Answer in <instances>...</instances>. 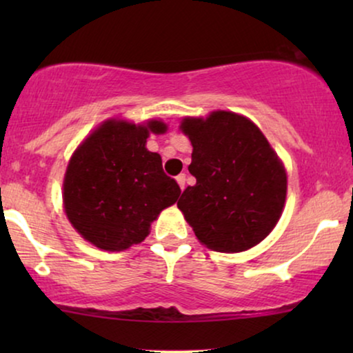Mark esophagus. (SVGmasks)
Returning <instances> with one entry per match:
<instances>
[{"instance_id": "obj_1", "label": "esophagus", "mask_w": 353, "mask_h": 353, "mask_svg": "<svg viewBox=\"0 0 353 353\" xmlns=\"http://www.w3.org/2000/svg\"><path fill=\"white\" fill-rule=\"evenodd\" d=\"M176 183H178V186L181 188V190H185V185H186V175H185V173H181V175L176 176Z\"/></svg>"}]
</instances>
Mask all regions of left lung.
<instances>
[{
  "label": "left lung",
  "mask_w": 353,
  "mask_h": 353,
  "mask_svg": "<svg viewBox=\"0 0 353 353\" xmlns=\"http://www.w3.org/2000/svg\"><path fill=\"white\" fill-rule=\"evenodd\" d=\"M181 132L192 144L188 170L196 185L178 201L202 244L243 252L267 238L283 214L288 176L257 125L228 110L186 117Z\"/></svg>",
  "instance_id": "8db88e82"
}]
</instances>
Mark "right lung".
Returning a JSON list of instances; mask_svg holds the SVG:
<instances>
[{"label":"right lung","instance_id":"obj_1","mask_svg":"<svg viewBox=\"0 0 353 353\" xmlns=\"http://www.w3.org/2000/svg\"><path fill=\"white\" fill-rule=\"evenodd\" d=\"M165 132L161 120L134 125L110 119L70 157L64 210L96 248L114 252L141 243L159 214L176 202L180 186L163 173L161 156L146 149L149 133Z\"/></svg>","mask_w":353,"mask_h":353}]
</instances>
